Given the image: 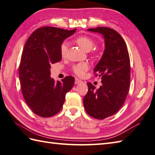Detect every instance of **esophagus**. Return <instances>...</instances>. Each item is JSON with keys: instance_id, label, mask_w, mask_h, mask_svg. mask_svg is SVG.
Here are the masks:
<instances>
[{"instance_id": "obj_1", "label": "esophagus", "mask_w": 155, "mask_h": 155, "mask_svg": "<svg viewBox=\"0 0 155 155\" xmlns=\"http://www.w3.org/2000/svg\"><path fill=\"white\" fill-rule=\"evenodd\" d=\"M81 82V80H80V79L75 78V84H80Z\"/></svg>"}]
</instances>
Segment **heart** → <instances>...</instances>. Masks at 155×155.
<instances>
[{
	"instance_id": "obj_1",
	"label": "heart",
	"mask_w": 155,
	"mask_h": 155,
	"mask_svg": "<svg viewBox=\"0 0 155 155\" xmlns=\"http://www.w3.org/2000/svg\"><path fill=\"white\" fill-rule=\"evenodd\" d=\"M75 42L84 51L88 52L94 47V40L91 38L87 36H82L78 37L75 40ZM68 45L66 42H63L61 46V54L62 57H65L68 51ZM90 65L86 62H81L76 65L73 66L72 70L75 74L78 76L82 77L85 74V73L89 69Z\"/></svg>"
}]
</instances>
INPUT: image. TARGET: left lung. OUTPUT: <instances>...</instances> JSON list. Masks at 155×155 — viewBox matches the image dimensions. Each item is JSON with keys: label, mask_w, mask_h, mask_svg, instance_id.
<instances>
[{"label": "left lung", "mask_w": 155, "mask_h": 155, "mask_svg": "<svg viewBox=\"0 0 155 155\" xmlns=\"http://www.w3.org/2000/svg\"><path fill=\"white\" fill-rule=\"evenodd\" d=\"M87 30L103 35L105 49L94 69L95 75L101 77L103 85L95 90L91 83L87 84L88 91L84 98V106L90 116L104 119L121 109L129 92V53L123 38L113 29L97 27Z\"/></svg>", "instance_id": "left-lung-1"}]
</instances>
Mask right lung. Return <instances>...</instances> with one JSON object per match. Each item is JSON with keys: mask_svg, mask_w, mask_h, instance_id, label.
<instances>
[{"mask_svg": "<svg viewBox=\"0 0 155 155\" xmlns=\"http://www.w3.org/2000/svg\"><path fill=\"white\" fill-rule=\"evenodd\" d=\"M76 29L54 27L37 29L26 41L19 68L22 94L35 114L49 117L59 113L65 94L74 85L75 78L67 76L55 81L51 78V65L61 60V46Z\"/></svg>", "mask_w": 155, "mask_h": 155, "instance_id": "add662e5", "label": "right lung"}]
</instances>
